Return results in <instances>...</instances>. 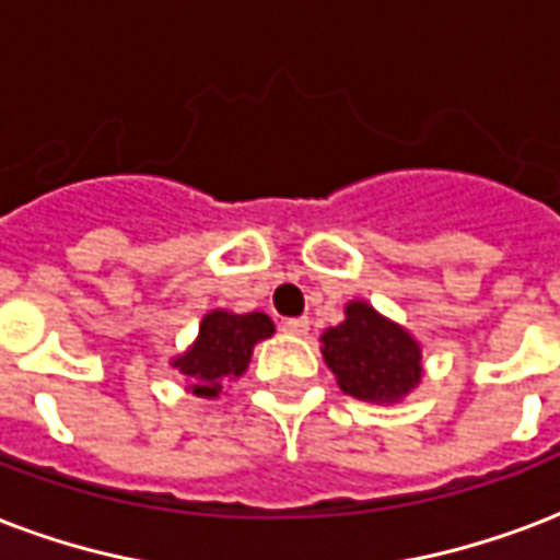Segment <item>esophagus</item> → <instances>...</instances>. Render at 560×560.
Instances as JSON below:
<instances>
[{
    "label": "esophagus",
    "mask_w": 560,
    "mask_h": 560,
    "mask_svg": "<svg viewBox=\"0 0 560 560\" xmlns=\"http://www.w3.org/2000/svg\"><path fill=\"white\" fill-rule=\"evenodd\" d=\"M281 331L293 337H305L311 331V319L308 317H296V319H284L281 323Z\"/></svg>",
    "instance_id": "34e87169"
}]
</instances>
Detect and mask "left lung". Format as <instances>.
<instances>
[{
  "label": "left lung",
  "mask_w": 560,
  "mask_h": 560,
  "mask_svg": "<svg viewBox=\"0 0 560 560\" xmlns=\"http://www.w3.org/2000/svg\"><path fill=\"white\" fill-rule=\"evenodd\" d=\"M319 343L337 387L361 402H402L425 375L420 340L366 299L347 302L343 323L326 328Z\"/></svg>",
  "instance_id": "8db88e82"
}]
</instances>
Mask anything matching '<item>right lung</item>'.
I'll return each mask as SVG.
<instances>
[{
  "instance_id": "right-lung-1",
  "label": "right lung",
  "mask_w": 560,
  "mask_h": 560,
  "mask_svg": "<svg viewBox=\"0 0 560 560\" xmlns=\"http://www.w3.org/2000/svg\"><path fill=\"white\" fill-rule=\"evenodd\" d=\"M276 335L272 319L264 311L234 314L213 308L199 323V335L185 352L170 358V366L185 375L187 394L199 399H217L225 382H234L246 373L252 349Z\"/></svg>"
}]
</instances>
